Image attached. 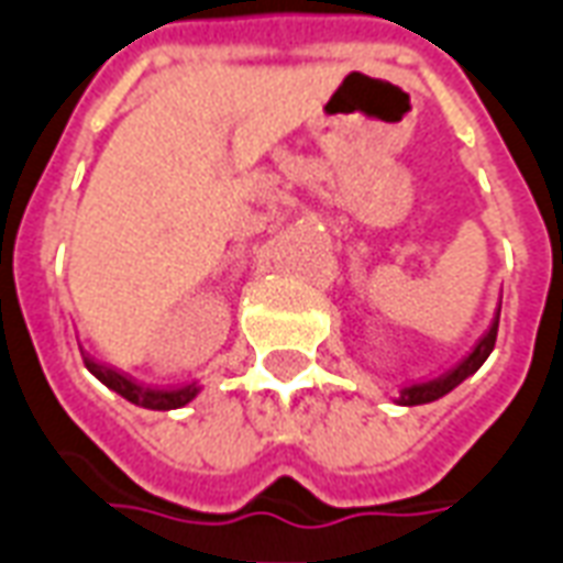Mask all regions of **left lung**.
Masks as SVG:
<instances>
[{
	"mask_svg": "<svg viewBox=\"0 0 563 563\" xmlns=\"http://www.w3.org/2000/svg\"><path fill=\"white\" fill-rule=\"evenodd\" d=\"M497 324H500V309L494 312L492 324H488V330L482 333L479 339H476V345L470 349V352L457 361V364L452 366V369H445L442 376L437 378H428V382H416V385H406V388H400V397H397V402H402V406H421V402H433L440 400V397H445L449 390H454L464 378H470L476 369H479L485 361H488V354L494 352V342H497Z\"/></svg>",
	"mask_w": 563,
	"mask_h": 563,
	"instance_id": "8db88e82",
	"label": "left lung"
}]
</instances>
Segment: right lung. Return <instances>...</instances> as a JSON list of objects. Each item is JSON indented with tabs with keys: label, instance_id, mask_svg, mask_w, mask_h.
Instances as JSON below:
<instances>
[{
	"label": "right lung",
	"instance_id": "obj_1",
	"mask_svg": "<svg viewBox=\"0 0 563 563\" xmlns=\"http://www.w3.org/2000/svg\"><path fill=\"white\" fill-rule=\"evenodd\" d=\"M84 366L93 373V376L111 388L114 394H121L123 400L135 402L142 409H157V412H166V409H181L187 402L194 400L199 394V385H185V388H145V385H135L133 378H126L118 369H111L106 364H97L93 357L84 354Z\"/></svg>",
	"mask_w": 563,
	"mask_h": 563
}]
</instances>
